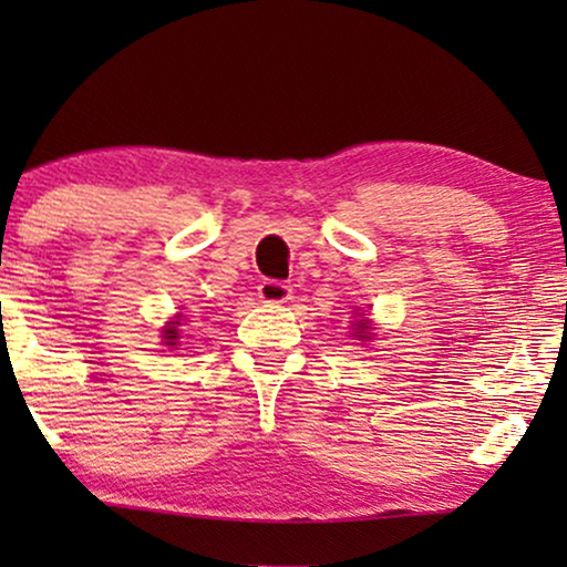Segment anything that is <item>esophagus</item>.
Listing matches in <instances>:
<instances>
[{
	"mask_svg": "<svg viewBox=\"0 0 567 567\" xmlns=\"http://www.w3.org/2000/svg\"><path fill=\"white\" fill-rule=\"evenodd\" d=\"M257 295H260V300L267 305H282L292 297V287L282 280H265L257 287Z\"/></svg>",
	"mask_w": 567,
	"mask_h": 567,
	"instance_id": "esophagus-1",
	"label": "esophagus"
}]
</instances>
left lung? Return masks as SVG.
I'll return each mask as SVG.
<instances>
[{"label": "left lung", "instance_id": "left-lung-1", "mask_svg": "<svg viewBox=\"0 0 567 567\" xmlns=\"http://www.w3.org/2000/svg\"><path fill=\"white\" fill-rule=\"evenodd\" d=\"M354 330H358V338H368V334H362L364 330H368V328H364L362 320H360V324H358V328H354Z\"/></svg>", "mask_w": 567, "mask_h": 567}]
</instances>
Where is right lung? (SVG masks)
Listing matches in <instances>:
<instances>
[{
	"mask_svg": "<svg viewBox=\"0 0 567 567\" xmlns=\"http://www.w3.org/2000/svg\"><path fill=\"white\" fill-rule=\"evenodd\" d=\"M177 324L179 322H172V324H167V330H165V342L169 344V348H175V344H177V338H179Z\"/></svg>",
	"mask_w": 567,
	"mask_h": 567,
	"instance_id": "add662e5",
	"label": "right lung"
}]
</instances>
